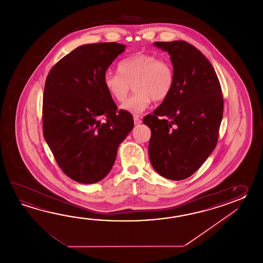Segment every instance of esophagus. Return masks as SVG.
Returning <instances> with one entry per match:
<instances>
[{
    "instance_id": "esophagus-1",
    "label": "esophagus",
    "mask_w": 263,
    "mask_h": 263,
    "mask_svg": "<svg viewBox=\"0 0 263 263\" xmlns=\"http://www.w3.org/2000/svg\"><path fill=\"white\" fill-rule=\"evenodd\" d=\"M134 124L135 125H139V124L142 123V120H141V118H138V117H134Z\"/></svg>"
}]
</instances>
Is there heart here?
<instances>
[{
  "label": "heart",
  "mask_w": 263,
  "mask_h": 263,
  "mask_svg": "<svg viewBox=\"0 0 263 263\" xmlns=\"http://www.w3.org/2000/svg\"><path fill=\"white\" fill-rule=\"evenodd\" d=\"M118 70L105 72L104 86L112 99L123 101L134 84L136 93L121 104L122 110L134 115L144 112L152 100H165L173 88L172 65L151 53L138 52L129 56L119 63Z\"/></svg>",
  "instance_id": "heart-1"
}]
</instances>
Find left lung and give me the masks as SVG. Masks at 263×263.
Wrapping results in <instances>:
<instances>
[{
  "label": "left lung",
  "instance_id": "1",
  "mask_svg": "<svg viewBox=\"0 0 263 263\" xmlns=\"http://www.w3.org/2000/svg\"><path fill=\"white\" fill-rule=\"evenodd\" d=\"M167 51L173 88L143 122L149 127L151 164L165 179L191 177L215 148L223 112L218 77L200 50L182 40L154 42Z\"/></svg>",
  "mask_w": 263,
  "mask_h": 263
}]
</instances>
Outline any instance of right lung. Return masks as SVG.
<instances>
[{
	"instance_id": "add662e5",
	"label": "right lung",
	"mask_w": 263,
	"mask_h": 263,
	"mask_svg": "<svg viewBox=\"0 0 263 263\" xmlns=\"http://www.w3.org/2000/svg\"><path fill=\"white\" fill-rule=\"evenodd\" d=\"M125 47L116 42L80 46L57 62L46 79L44 138L63 172L80 183L106 177L118 145L134 128L133 116L118 111L103 83L107 68Z\"/></svg>"
}]
</instances>
